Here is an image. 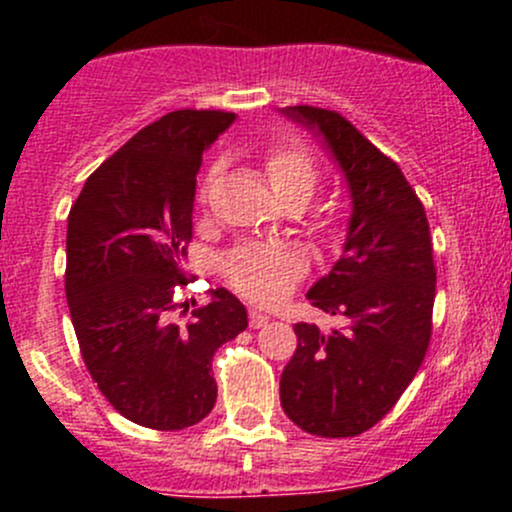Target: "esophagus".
Listing matches in <instances>:
<instances>
[{
    "mask_svg": "<svg viewBox=\"0 0 512 512\" xmlns=\"http://www.w3.org/2000/svg\"><path fill=\"white\" fill-rule=\"evenodd\" d=\"M267 322H270V317H267L265 312H260V309H250V327L252 329L267 327Z\"/></svg>",
    "mask_w": 512,
    "mask_h": 512,
    "instance_id": "obj_1",
    "label": "esophagus"
}]
</instances>
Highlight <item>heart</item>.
Here are the masks:
<instances>
[{
	"label": "heart",
	"mask_w": 512,
	"mask_h": 512,
	"mask_svg": "<svg viewBox=\"0 0 512 512\" xmlns=\"http://www.w3.org/2000/svg\"><path fill=\"white\" fill-rule=\"evenodd\" d=\"M218 170H210L200 188L205 198ZM265 175L275 195L282 200L302 198L304 203L314 193L319 180L317 160L299 143L272 148L265 156ZM225 277L242 297L260 304H272L292 289L294 282L307 272V257L287 242L270 245H242L225 257Z\"/></svg>",
	"instance_id": "b5f03b06"
}]
</instances>
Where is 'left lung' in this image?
<instances>
[{"instance_id": "obj_1", "label": "left lung", "mask_w": 512, "mask_h": 512, "mask_svg": "<svg viewBox=\"0 0 512 512\" xmlns=\"http://www.w3.org/2000/svg\"><path fill=\"white\" fill-rule=\"evenodd\" d=\"M285 116L324 138L352 193L344 255L307 292L342 319L322 332L294 324L297 349L280 401L302 431L349 438L394 409L431 342L436 265L426 210L399 165L337 111L287 106Z\"/></svg>"}]
</instances>
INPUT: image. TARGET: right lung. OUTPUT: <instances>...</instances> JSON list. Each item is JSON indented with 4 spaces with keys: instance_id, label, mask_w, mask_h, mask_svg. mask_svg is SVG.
<instances>
[{
    "instance_id": "1",
    "label": "right lung",
    "mask_w": 512,
    "mask_h": 512,
    "mask_svg": "<svg viewBox=\"0 0 512 512\" xmlns=\"http://www.w3.org/2000/svg\"><path fill=\"white\" fill-rule=\"evenodd\" d=\"M235 121L225 111H170L89 175L66 230V299L81 356L108 404L138 426L180 431L213 411V356L247 329L225 287L205 307L188 285L195 173Z\"/></svg>"
}]
</instances>
